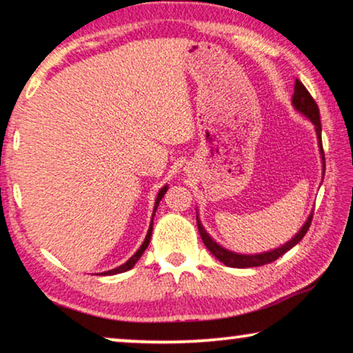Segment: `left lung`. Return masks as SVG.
I'll use <instances>...</instances> for the list:
<instances>
[{"instance_id": "obj_1", "label": "left lung", "mask_w": 353, "mask_h": 353, "mask_svg": "<svg viewBox=\"0 0 353 353\" xmlns=\"http://www.w3.org/2000/svg\"><path fill=\"white\" fill-rule=\"evenodd\" d=\"M292 103H294V107L299 110V112L303 113L306 118H310V120L314 123V126H316L319 149H321L323 162H324V150H323V141H321V120H319L318 103L314 102V99L311 97V94L306 90V87L301 84L299 79L295 81V92H294V97H292ZM196 221H198V230H199L201 238H203L205 248L216 256L221 263H223L228 268H258V266H264V264L272 263V261H276L277 258H281L282 254H285L288 250L294 248L299 241H301V238H303L306 235V232H308L311 221H313V214H311L308 221L305 222V225L301 227V230L296 233L288 243L282 245L281 248L268 251V253H263V254H238V253H233V251L222 248L221 245H217L216 241L208 235V232H205L204 227L201 225L198 216H196Z\"/></svg>"}]
</instances>
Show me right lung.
I'll return each instance as SVG.
<instances>
[{"mask_svg":"<svg viewBox=\"0 0 353 353\" xmlns=\"http://www.w3.org/2000/svg\"><path fill=\"white\" fill-rule=\"evenodd\" d=\"M167 193V186H163L162 190H160V193H159V196H157V199H155V205H154V214H155V210H157V205H159V203H160V199L163 198V194ZM154 219V217H152ZM150 235H152V222H150V227H149V232H148V235H145V240H144V243L141 245V248L136 251L134 253V256H131L130 259L126 261L125 264H121V266H118V268H115V269H112V271H107V272H103V276H112V274H120V272H125V271H128V269H131L132 266H134V264L137 263V259L141 258V256H143V253L145 251V248H148V245H149V241H150Z\"/></svg>","mask_w":353,"mask_h":353,"instance_id":"right-lung-1","label":"right lung"}]
</instances>
